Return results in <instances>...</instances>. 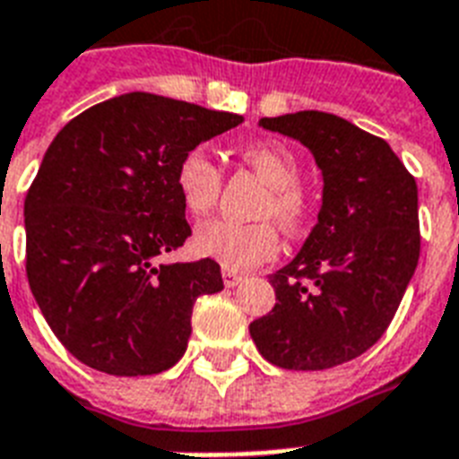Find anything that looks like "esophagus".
<instances>
[{
    "label": "esophagus",
    "instance_id": "34e87169",
    "mask_svg": "<svg viewBox=\"0 0 459 459\" xmlns=\"http://www.w3.org/2000/svg\"><path fill=\"white\" fill-rule=\"evenodd\" d=\"M223 286L226 288H236L240 281H243V273H238V272H230V269H223Z\"/></svg>",
    "mask_w": 459,
    "mask_h": 459
}]
</instances>
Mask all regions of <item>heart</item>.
Segmentation results:
<instances>
[{
  "mask_svg": "<svg viewBox=\"0 0 459 459\" xmlns=\"http://www.w3.org/2000/svg\"><path fill=\"white\" fill-rule=\"evenodd\" d=\"M240 159L269 186L262 214L276 216L288 230H300L309 219V200L298 186L300 159L283 143L264 140L240 150ZM176 190L193 216H207L221 193V169L204 147H193L176 166ZM197 255L214 259L223 269L243 272L272 259L281 247L276 223H238L216 219L202 223L193 238Z\"/></svg>",
  "mask_w": 459,
  "mask_h": 459,
  "instance_id": "1",
  "label": "heart"
}]
</instances>
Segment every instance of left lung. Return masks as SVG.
<instances>
[{
    "mask_svg": "<svg viewBox=\"0 0 459 459\" xmlns=\"http://www.w3.org/2000/svg\"><path fill=\"white\" fill-rule=\"evenodd\" d=\"M298 140L319 166L316 226L269 276L276 305L250 324L266 362L331 369L384 335L420 262L417 183L385 140L326 111L259 118Z\"/></svg>",
    "mask_w": 459,
    "mask_h": 459,
    "instance_id": "left-lung-1",
    "label": "left lung"
}]
</instances>
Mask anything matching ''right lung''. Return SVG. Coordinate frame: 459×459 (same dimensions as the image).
<instances>
[{"label":"right lung","instance_id":"add662e5","mask_svg":"<svg viewBox=\"0 0 459 459\" xmlns=\"http://www.w3.org/2000/svg\"><path fill=\"white\" fill-rule=\"evenodd\" d=\"M243 117L126 92L68 121L25 197V272L64 348L111 377L171 369L200 295L223 288L214 259L157 264L190 226L180 157Z\"/></svg>","mask_w":459,"mask_h":459}]
</instances>
